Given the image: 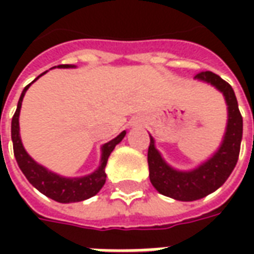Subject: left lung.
Returning a JSON list of instances; mask_svg holds the SVG:
<instances>
[{"label": "left lung", "instance_id": "obj_1", "mask_svg": "<svg viewBox=\"0 0 254 254\" xmlns=\"http://www.w3.org/2000/svg\"><path fill=\"white\" fill-rule=\"evenodd\" d=\"M197 78L211 83L223 92L229 106V122L224 140L218 152L211 159L193 171H177L166 165L155 148L154 138L151 137L148 147L149 180L156 190L180 201H193L208 196L223 185L234 170L238 162L242 140V116L238 109L234 89L227 81L212 72H200Z\"/></svg>", "mask_w": 254, "mask_h": 254}]
</instances>
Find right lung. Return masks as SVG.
<instances>
[{
	"label": "right lung",
	"mask_w": 254,
	"mask_h": 254,
	"mask_svg": "<svg viewBox=\"0 0 254 254\" xmlns=\"http://www.w3.org/2000/svg\"><path fill=\"white\" fill-rule=\"evenodd\" d=\"M60 67H69V65H58ZM46 73V72H45ZM43 74V73H42ZM41 74V76H42ZM39 77V76H38ZM36 77V78H38ZM35 78V80H36ZM34 80V81H35ZM32 81V83H34ZM31 83V84H32ZM31 84H28L20 96L17 109L14 111L12 118V141H13V152L16 162L19 165L20 170L23 171L25 178L30 181L32 187H35L38 190L43 193L45 196L50 197L54 201L58 202H76L87 200L89 197L95 196L102 189L106 182L105 167L107 165V159L116 148V145L122 138L125 137L127 132L124 130L121 134H118L116 138L106 143L102 147V160H100L99 169L94 171L89 176L81 177V178H64L52 171H47L43 166L38 165L30 155L25 152L24 147L21 144L19 133V114L21 109V102L24 98L25 91L28 89Z\"/></svg>",
	"instance_id": "obj_1"
}]
</instances>
